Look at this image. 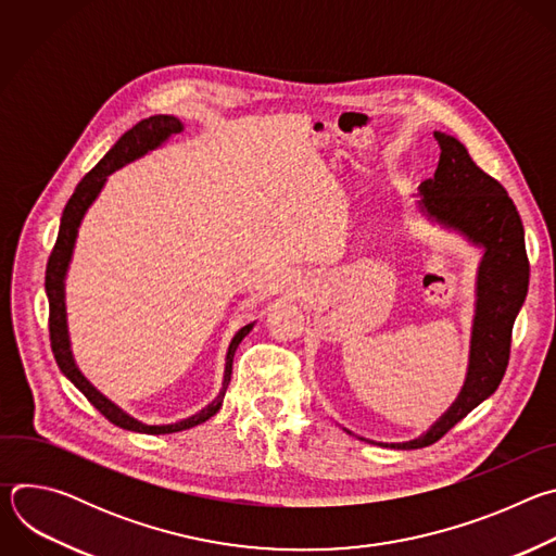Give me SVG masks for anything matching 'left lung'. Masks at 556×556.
I'll return each mask as SVG.
<instances>
[{
    "instance_id": "obj_1",
    "label": "left lung",
    "mask_w": 556,
    "mask_h": 556,
    "mask_svg": "<svg viewBox=\"0 0 556 556\" xmlns=\"http://www.w3.org/2000/svg\"><path fill=\"white\" fill-rule=\"evenodd\" d=\"M433 136L440 144V161L433 178L418 187V206L429 219L457 230L468 242L484 249V257L478 268V288H475L478 299H475L464 387L455 403L427 433L409 442H378L380 446L405 451L438 442L464 416L495 393L508 367L513 324L523 305L530 277L523 224L506 189L472 163L457 138L442 131Z\"/></svg>"
}]
</instances>
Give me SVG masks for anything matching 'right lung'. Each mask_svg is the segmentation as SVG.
Masks as SVG:
<instances>
[{
  "mask_svg": "<svg viewBox=\"0 0 556 556\" xmlns=\"http://www.w3.org/2000/svg\"><path fill=\"white\" fill-rule=\"evenodd\" d=\"M185 129L182 121L176 116H167V114H157V116H149L144 121H140L138 125H134L129 131H125L116 144L101 157V163L76 185L72 198L67 200L63 215H61V226H59V235H56V244L50 253L48 266H46V294H48V303H50V319H48V328H50V345H52V354L56 358L59 369L67 376V380L81 391L86 399L116 427L127 429V431H136V433H149V435H163V433H178L191 427H198L202 422H206L211 416H215L224 403V393L226 387L230 382V374H232V356L237 345L244 341V337L253 330L255 324L244 326L240 332H237L228 345L226 352V367H224V382L219 393L215 399L198 414L172 422V425H144L140 420H136L134 416H129L127 412H123L118 405H114L105 395L81 374V369L76 367L72 350H70V337H67V319H65V275L72 262V253H74V242L78 235V226L84 222V215L88 213V208L92 206V202L99 198L101 189L108 182V176L114 174L116 169L138 161L140 155L149 153L151 149H157L165 140H169L174 134H180Z\"/></svg>",
  "mask_w": 556,
  "mask_h": 556,
  "instance_id": "obj_1",
  "label": "right lung"
}]
</instances>
